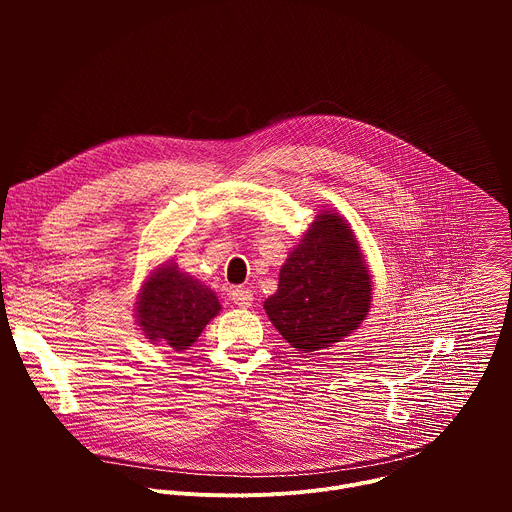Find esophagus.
<instances>
[{
	"label": "esophagus",
	"mask_w": 512,
	"mask_h": 512,
	"mask_svg": "<svg viewBox=\"0 0 512 512\" xmlns=\"http://www.w3.org/2000/svg\"><path fill=\"white\" fill-rule=\"evenodd\" d=\"M231 300L239 308H249L253 304V291L249 287H235L231 294Z\"/></svg>",
	"instance_id": "34e87169"
}]
</instances>
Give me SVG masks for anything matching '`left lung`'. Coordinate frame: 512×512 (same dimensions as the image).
<instances>
[{"label":"left lung","mask_w":512,"mask_h":512,"mask_svg":"<svg viewBox=\"0 0 512 512\" xmlns=\"http://www.w3.org/2000/svg\"><path fill=\"white\" fill-rule=\"evenodd\" d=\"M371 277L350 227L334 212H320L279 271L265 312L298 350L314 352L340 342L367 318Z\"/></svg>","instance_id":"obj_1"}]
</instances>
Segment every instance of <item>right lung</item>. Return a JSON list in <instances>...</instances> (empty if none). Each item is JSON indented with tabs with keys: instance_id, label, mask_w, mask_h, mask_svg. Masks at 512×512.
Instances as JSON below:
<instances>
[{
	"instance_id": "right-lung-1",
	"label": "right lung",
	"mask_w": 512,
	"mask_h": 512,
	"mask_svg": "<svg viewBox=\"0 0 512 512\" xmlns=\"http://www.w3.org/2000/svg\"><path fill=\"white\" fill-rule=\"evenodd\" d=\"M218 310L221 304L214 291L180 273L176 265H166L143 283L137 302V322L152 342L186 350Z\"/></svg>"
}]
</instances>
